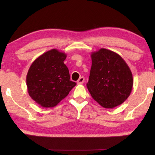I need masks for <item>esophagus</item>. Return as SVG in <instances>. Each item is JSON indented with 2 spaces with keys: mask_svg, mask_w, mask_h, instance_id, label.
<instances>
[{
  "mask_svg": "<svg viewBox=\"0 0 155 155\" xmlns=\"http://www.w3.org/2000/svg\"><path fill=\"white\" fill-rule=\"evenodd\" d=\"M84 78L83 77H82L77 81V84H82L84 83Z\"/></svg>",
  "mask_w": 155,
  "mask_h": 155,
  "instance_id": "obj_1",
  "label": "esophagus"
}]
</instances>
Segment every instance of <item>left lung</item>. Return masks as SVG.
<instances>
[{"label": "left lung", "mask_w": 155, "mask_h": 155, "mask_svg": "<svg viewBox=\"0 0 155 155\" xmlns=\"http://www.w3.org/2000/svg\"><path fill=\"white\" fill-rule=\"evenodd\" d=\"M92 66L87 87L101 106L113 108L127 99L133 87V74L120 56L106 48L91 53Z\"/></svg>", "instance_id": "left-lung-1"}]
</instances>
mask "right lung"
Segmentation results:
<instances>
[{
	"instance_id": "add662e5",
	"label": "right lung",
	"mask_w": 155,
	"mask_h": 155,
	"mask_svg": "<svg viewBox=\"0 0 155 155\" xmlns=\"http://www.w3.org/2000/svg\"><path fill=\"white\" fill-rule=\"evenodd\" d=\"M64 52L51 49L36 58L27 74L29 96L44 108H52L68 94L77 83L70 81Z\"/></svg>"
}]
</instances>
